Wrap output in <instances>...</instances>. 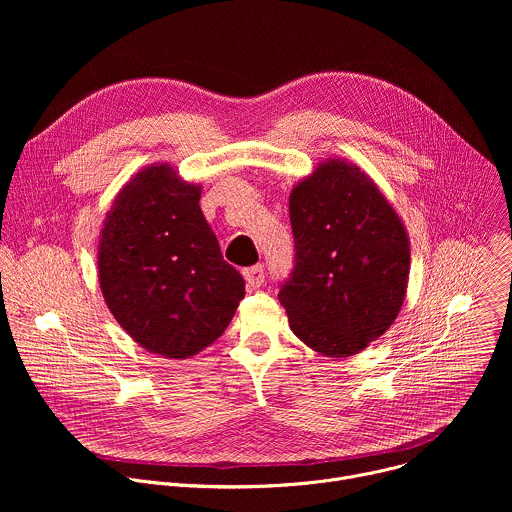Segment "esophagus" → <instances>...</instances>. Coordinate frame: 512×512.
Listing matches in <instances>:
<instances>
[{"instance_id": "34e87169", "label": "esophagus", "mask_w": 512, "mask_h": 512, "mask_svg": "<svg viewBox=\"0 0 512 512\" xmlns=\"http://www.w3.org/2000/svg\"><path fill=\"white\" fill-rule=\"evenodd\" d=\"M243 277H245L249 289H257L265 281V269H263V265L249 267V269L243 271Z\"/></svg>"}]
</instances>
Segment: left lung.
<instances>
[{"label":"left lung","mask_w":512,"mask_h":512,"mask_svg":"<svg viewBox=\"0 0 512 512\" xmlns=\"http://www.w3.org/2000/svg\"><path fill=\"white\" fill-rule=\"evenodd\" d=\"M296 265L279 291L289 328L312 350L346 358L397 320L409 281L401 216L360 166L330 158L289 192Z\"/></svg>","instance_id":"obj_1"}]
</instances>
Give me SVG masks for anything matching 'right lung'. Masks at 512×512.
<instances>
[{
    "instance_id": "add662e5",
    "label": "right lung",
    "mask_w": 512,
    "mask_h": 512,
    "mask_svg": "<svg viewBox=\"0 0 512 512\" xmlns=\"http://www.w3.org/2000/svg\"><path fill=\"white\" fill-rule=\"evenodd\" d=\"M200 194L170 164L145 166L117 192L99 235V285L113 318L141 348L176 360L210 346L245 298Z\"/></svg>"
}]
</instances>
